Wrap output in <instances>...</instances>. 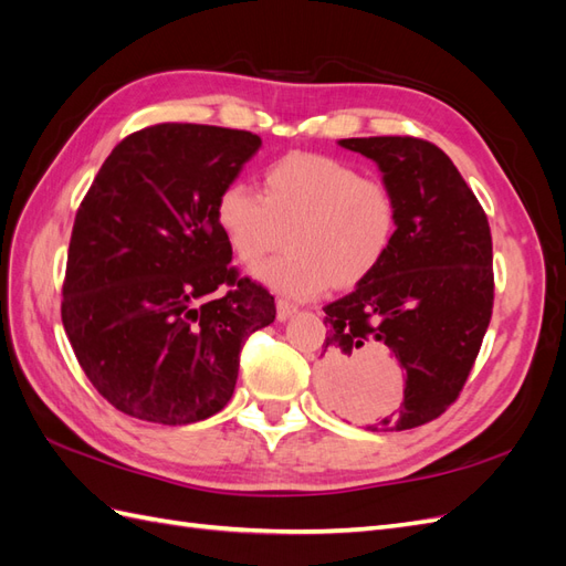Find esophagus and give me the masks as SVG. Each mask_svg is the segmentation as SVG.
Listing matches in <instances>:
<instances>
[{
    "label": "esophagus",
    "mask_w": 566,
    "mask_h": 566,
    "mask_svg": "<svg viewBox=\"0 0 566 566\" xmlns=\"http://www.w3.org/2000/svg\"><path fill=\"white\" fill-rule=\"evenodd\" d=\"M295 312H297V306L293 302H287V300H279L276 302V316H279V321H287Z\"/></svg>",
    "instance_id": "34e87169"
}]
</instances>
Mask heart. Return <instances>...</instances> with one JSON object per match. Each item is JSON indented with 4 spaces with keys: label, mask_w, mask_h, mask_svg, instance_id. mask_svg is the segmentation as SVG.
Wrapping results in <instances>:
<instances>
[{
    "label": "heart",
    "mask_w": 566,
    "mask_h": 566,
    "mask_svg": "<svg viewBox=\"0 0 566 566\" xmlns=\"http://www.w3.org/2000/svg\"><path fill=\"white\" fill-rule=\"evenodd\" d=\"M214 221L233 256L256 266L262 285L290 300L325 287L352 290L382 266L399 233L391 188L318 153H287L262 172V191L229 184L214 200Z\"/></svg>",
    "instance_id": "b5f03b06"
}]
</instances>
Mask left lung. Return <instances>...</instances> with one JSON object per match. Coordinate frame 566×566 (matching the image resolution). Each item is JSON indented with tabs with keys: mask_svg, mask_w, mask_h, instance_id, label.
<instances>
[{
	"mask_svg": "<svg viewBox=\"0 0 566 566\" xmlns=\"http://www.w3.org/2000/svg\"><path fill=\"white\" fill-rule=\"evenodd\" d=\"M339 146L378 163L399 205V233L368 281L323 306V387L349 416L356 368L375 352H391L406 370L403 403L368 430H413L458 399L486 335L493 312L489 219L451 158L430 142L368 136Z\"/></svg>",
	"mask_w": 566,
	"mask_h": 566,
	"instance_id": "1",
	"label": "left lung"
}]
</instances>
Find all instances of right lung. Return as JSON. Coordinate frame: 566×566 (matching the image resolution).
Segmentation results:
<instances>
[{"instance_id": "add662e5", "label": "right lung", "mask_w": 566, "mask_h": 566, "mask_svg": "<svg viewBox=\"0 0 566 566\" xmlns=\"http://www.w3.org/2000/svg\"><path fill=\"white\" fill-rule=\"evenodd\" d=\"M260 146L243 129L153 125L113 148L84 196L61 318L84 375L125 416L188 424L219 413L245 339L276 318L269 290L229 264L214 221L219 191Z\"/></svg>"}]
</instances>
